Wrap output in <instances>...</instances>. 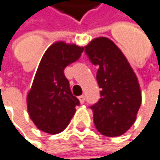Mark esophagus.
Returning a JSON list of instances; mask_svg holds the SVG:
<instances>
[{
  "label": "esophagus",
  "mask_w": 160,
  "mask_h": 160,
  "mask_svg": "<svg viewBox=\"0 0 160 160\" xmlns=\"http://www.w3.org/2000/svg\"><path fill=\"white\" fill-rule=\"evenodd\" d=\"M78 99H79V102H81V103H83L84 100H85V97L83 95H82V96L78 97Z\"/></svg>",
  "instance_id": "34e87169"
}]
</instances>
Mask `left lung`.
Here are the masks:
<instances>
[{
  "mask_svg": "<svg viewBox=\"0 0 160 160\" xmlns=\"http://www.w3.org/2000/svg\"><path fill=\"white\" fill-rule=\"evenodd\" d=\"M85 52L98 66L97 82L100 98L90 108L97 130L106 137L126 133L136 121L141 104L138 78L121 50L108 38L92 40Z\"/></svg>",
  "mask_w": 160,
  "mask_h": 160,
  "instance_id": "8db88e82",
  "label": "left lung"
}]
</instances>
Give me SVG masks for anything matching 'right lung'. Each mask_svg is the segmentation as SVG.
<instances>
[{
  "label": "right lung",
  "mask_w": 160,
  "mask_h": 160,
  "mask_svg": "<svg viewBox=\"0 0 160 160\" xmlns=\"http://www.w3.org/2000/svg\"><path fill=\"white\" fill-rule=\"evenodd\" d=\"M84 47L56 42L43 54L27 94V111L37 128L56 135L62 132L75 115L78 99L73 96L64 68L75 62Z\"/></svg>",
  "instance_id": "right-lung-1"
}]
</instances>
